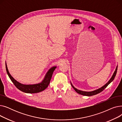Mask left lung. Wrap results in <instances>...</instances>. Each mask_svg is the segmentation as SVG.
Listing matches in <instances>:
<instances>
[{
	"label": "left lung",
	"mask_w": 122,
	"mask_h": 122,
	"mask_svg": "<svg viewBox=\"0 0 122 122\" xmlns=\"http://www.w3.org/2000/svg\"><path fill=\"white\" fill-rule=\"evenodd\" d=\"M117 68H118V66H117L116 67V70H115V71L112 76L111 77V78L110 79V80L108 81V82L107 83H106V84H105L104 86H103L102 87H101V88L98 89H97V90L95 91H92V92H84V91H80V90H78V89H76V88H75L71 84V86H72V87H73V88L75 89V91L78 93L79 94H81V95H85V96H92V95H95V94H97L100 92H101L103 91L104 89L108 86V85H109V84H110V83L114 80L115 76H116V75L117 74Z\"/></svg>",
	"instance_id": "obj_1"
}]
</instances>
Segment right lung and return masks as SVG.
<instances>
[{"label": "right lung", "mask_w": 122, "mask_h": 122, "mask_svg": "<svg viewBox=\"0 0 122 122\" xmlns=\"http://www.w3.org/2000/svg\"><path fill=\"white\" fill-rule=\"evenodd\" d=\"M56 68V67L55 66L50 69L49 70V71L46 73V76H45L44 80L42 81L41 82L35 85H27L21 84V83L19 82L12 77L8 71L7 65H6V72H7L9 77L10 78V80L13 82V83L15 86L21 91L29 93H35L40 92H41L44 91L45 89H46L49 84L53 73Z\"/></svg>", "instance_id": "1"}]
</instances>
